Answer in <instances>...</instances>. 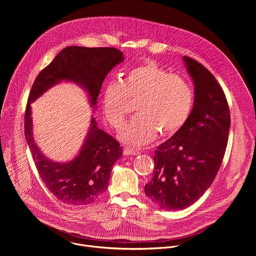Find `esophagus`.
<instances>
[{
	"label": "esophagus",
	"instance_id": "obj_1",
	"mask_svg": "<svg viewBox=\"0 0 256 256\" xmlns=\"http://www.w3.org/2000/svg\"><path fill=\"white\" fill-rule=\"evenodd\" d=\"M123 152L125 156H138L140 154V152L138 150L131 148V146H124Z\"/></svg>",
	"mask_w": 256,
	"mask_h": 256
}]
</instances>
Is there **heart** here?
Returning <instances> with one entry per match:
<instances>
[{
  "label": "heart",
  "instance_id": "b5f03b06",
  "mask_svg": "<svg viewBox=\"0 0 256 256\" xmlns=\"http://www.w3.org/2000/svg\"><path fill=\"white\" fill-rule=\"evenodd\" d=\"M135 102L138 114L120 134L123 141L144 145L162 136L178 132L187 121L194 102L189 82L170 73L154 61H146L110 80L102 94V108L110 126L119 130Z\"/></svg>",
  "mask_w": 256,
  "mask_h": 256
}]
</instances>
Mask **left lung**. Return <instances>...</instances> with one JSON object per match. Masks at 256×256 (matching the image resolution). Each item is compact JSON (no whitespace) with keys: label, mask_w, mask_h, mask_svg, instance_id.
Segmentation results:
<instances>
[{"label":"left lung","mask_w":256,"mask_h":256,"mask_svg":"<svg viewBox=\"0 0 256 256\" xmlns=\"http://www.w3.org/2000/svg\"><path fill=\"white\" fill-rule=\"evenodd\" d=\"M183 59L195 86L194 106L182 128L154 150V178L145 185L146 196L170 211L192 205L214 182L230 126L228 100L215 76L196 60Z\"/></svg>","instance_id":"8db88e82"}]
</instances>
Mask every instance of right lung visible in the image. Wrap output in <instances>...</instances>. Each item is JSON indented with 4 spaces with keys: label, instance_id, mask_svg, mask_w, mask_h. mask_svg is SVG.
Here are the masks:
<instances>
[{
    "label": "right lung",
    "instance_id": "right-lung-1",
    "mask_svg": "<svg viewBox=\"0 0 256 256\" xmlns=\"http://www.w3.org/2000/svg\"><path fill=\"white\" fill-rule=\"evenodd\" d=\"M123 61V53L113 47L69 46L45 67L32 84L24 113V135L39 176L47 189L61 202L80 206L92 203L106 191L112 166L122 156L118 141L96 126H92L80 154L68 164H58L44 156L32 133L30 102L61 80H72L88 92L96 104L102 82L114 66Z\"/></svg>",
    "mask_w": 256,
    "mask_h": 256
}]
</instances>
